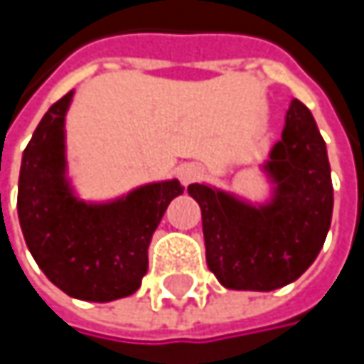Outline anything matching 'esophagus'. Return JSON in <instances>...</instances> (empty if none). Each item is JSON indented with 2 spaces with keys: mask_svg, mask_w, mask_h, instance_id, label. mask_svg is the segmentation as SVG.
Returning <instances> with one entry per match:
<instances>
[{
  "mask_svg": "<svg viewBox=\"0 0 364 364\" xmlns=\"http://www.w3.org/2000/svg\"><path fill=\"white\" fill-rule=\"evenodd\" d=\"M202 166L200 164H183L181 168H179V179H181L183 185H189V183L198 181L200 177H202Z\"/></svg>",
  "mask_w": 364,
  "mask_h": 364,
  "instance_id": "esophagus-1",
  "label": "esophagus"
}]
</instances>
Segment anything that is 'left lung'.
Here are the masks:
<instances>
[{
	"label": "left lung",
	"mask_w": 364,
	"mask_h": 364,
	"mask_svg": "<svg viewBox=\"0 0 364 364\" xmlns=\"http://www.w3.org/2000/svg\"><path fill=\"white\" fill-rule=\"evenodd\" d=\"M265 171L278 187L263 208L208 185L187 187L202 210L208 269L225 289H280L297 280L325 245L333 215L327 147L310 109L297 99Z\"/></svg>",
	"instance_id": "8db88e82"
}]
</instances>
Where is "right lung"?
Wrapping results in <instances>:
<instances>
[{
	"instance_id": "obj_1",
	"label": "right lung",
	"mask_w": 364,
	"mask_h": 364,
	"mask_svg": "<svg viewBox=\"0 0 364 364\" xmlns=\"http://www.w3.org/2000/svg\"><path fill=\"white\" fill-rule=\"evenodd\" d=\"M73 92L56 101L23 154L18 219L41 272L67 295L113 301L132 295L147 272V249L179 181L145 185L124 200L90 206L65 183L63 122Z\"/></svg>"
}]
</instances>
